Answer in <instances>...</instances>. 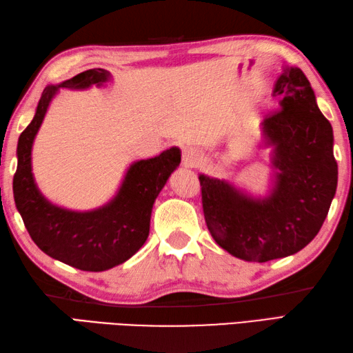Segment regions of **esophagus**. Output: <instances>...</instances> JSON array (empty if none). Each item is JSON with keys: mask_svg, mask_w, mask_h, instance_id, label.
Masks as SVG:
<instances>
[{"mask_svg": "<svg viewBox=\"0 0 353 353\" xmlns=\"http://www.w3.org/2000/svg\"><path fill=\"white\" fill-rule=\"evenodd\" d=\"M182 162L186 168H196L200 162V153L196 148H185L182 153Z\"/></svg>", "mask_w": 353, "mask_h": 353, "instance_id": "1", "label": "esophagus"}]
</instances>
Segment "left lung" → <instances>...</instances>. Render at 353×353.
I'll return each instance as SVG.
<instances>
[{
	"instance_id": "1",
	"label": "left lung",
	"mask_w": 353,
	"mask_h": 353,
	"mask_svg": "<svg viewBox=\"0 0 353 353\" xmlns=\"http://www.w3.org/2000/svg\"><path fill=\"white\" fill-rule=\"evenodd\" d=\"M273 92L282 95L281 109L261 124L279 170L272 196L252 200L224 181L199 177L212 238L234 256L253 262L290 256L308 245L323 226L339 179L332 125L303 71L285 70Z\"/></svg>"
}]
</instances>
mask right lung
<instances>
[{"instance_id":"right-lung-1","label":"right lung","mask_w":353,"mask_h":353,"mask_svg":"<svg viewBox=\"0 0 353 353\" xmlns=\"http://www.w3.org/2000/svg\"><path fill=\"white\" fill-rule=\"evenodd\" d=\"M109 79L101 68L88 70L59 86H47L36 115L18 141V168L13 176V197L34 244L48 256L83 272H103L123 264L145 243L156 197L181 163L172 147L159 156L134 162L118 196L92 212H70L52 206L37 191L32 174V145L45 112L59 88L83 89Z\"/></svg>"}]
</instances>
